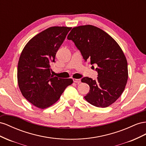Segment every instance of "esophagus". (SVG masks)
I'll use <instances>...</instances> for the list:
<instances>
[{
	"label": "esophagus",
	"instance_id": "1",
	"mask_svg": "<svg viewBox=\"0 0 146 146\" xmlns=\"http://www.w3.org/2000/svg\"><path fill=\"white\" fill-rule=\"evenodd\" d=\"M73 81H74V82H76V83H80L81 82V80L80 79H73Z\"/></svg>",
	"mask_w": 146,
	"mask_h": 146
}]
</instances>
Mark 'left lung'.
<instances>
[{
  "instance_id": "left-lung-1",
  "label": "left lung",
  "mask_w": 146,
  "mask_h": 146,
  "mask_svg": "<svg viewBox=\"0 0 146 146\" xmlns=\"http://www.w3.org/2000/svg\"><path fill=\"white\" fill-rule=\"evenodd\" d=\"M67 39L73 41L86 61L98 66L97 80H81L90 87L86 100L99 108L110 106L122 95L128 80L127 61L121 48L106 32L92 25L73 28Z\"/></svg>"
}]
</instances>
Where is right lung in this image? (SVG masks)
<instances>
[{"label":"right lung","instance_id":"1","mask_svg":"<svg viewBox=\"0 0 146 146\" xmlns=\"http://www.w3.org/2000/svg\"><path fill=\"white\" fill-rule=\"evenodd\" d=\"M72 27L54 26L39 33L25 46L18 65V82L23 97L33 105L44 109L54 104L72 79L51 74L50 63Z\"/></svg>","mask_w":146,"mask_h":146}]
</instances>
